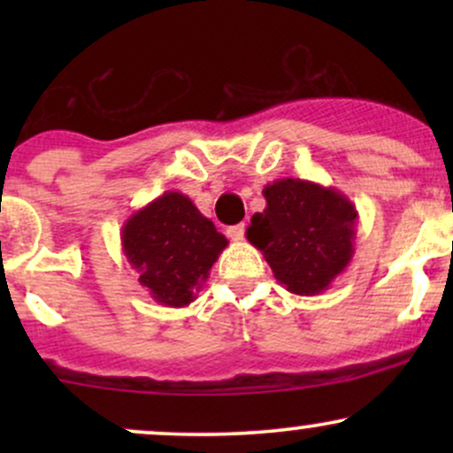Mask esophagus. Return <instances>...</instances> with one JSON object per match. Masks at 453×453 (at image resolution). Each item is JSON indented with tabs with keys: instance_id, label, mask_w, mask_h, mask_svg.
Returning <instances> with one entry per match:
<instances>
[{
	"instance_id": "obj_1",
	"label": "esophagus",
	"mask_w": 453,
	"mask_h": 453,
	"mask_svg": "<svg viewBox=\"0 0 453 453\" xmlns=\"http://www.w3.org/2000/svg\"><path fill=\"white\" fill-rule=\"evenodd\" d=\"M227 236H230L232 241H242V238H244V223H238V226L227 227Z\"/></svg>"
}]
</instances>
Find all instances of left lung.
Returning a JSON list of instances; mask_svg holds the SVG:
<instances>
[{"instance_id": "8db88e82", "label": "left lung", "mask_w": 453, "mask_h": 453, "mask_svg": "<svg viewBox=\"0 0 453 453\" xmlns=\"http://www.w3.org/2000/svg\"><path fill=\"white\" fill-rule=\"evenodd\" d=\"M262 194L266 209L253 215L247 241L264 253L288 292H326L353 257V202L334 187L303 179H277Z\"/></svg>"}]
</instances>
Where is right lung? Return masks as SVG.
Returning a JSON list of instances; mask_svg holds the SVG:
<instances>
[{"label": "right lung", "instance_id": "add662e5", "mask_svg": "<svg viewBox=\"0 0 453 453\" xmlns=\"http://www.w3.org/2000/svg\"><path fill=\"white\" fill-rule=\"evenodd\" d=\"M121 244L150 298L180 309L196 300L227 238L189 197L165 191L123 223Z\"/></svg>", "mask_w": 453, "mask_h": 453}]
</instances>
